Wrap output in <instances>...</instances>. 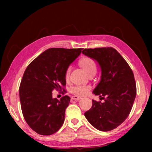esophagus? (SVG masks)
<instances>
[{"label":"esophagus","instance_id":"34e87169","mask_svg":"<svg viewBox=\"0 0 152 152\" xmlns=\"http://www.w3.org/2000/svg\"><path fill=\"white\" fill-rule=\"evenodd\" d=\"M82 98L78 96H72V99L75 100V101H79V100L81 99Z\"/></svg>","mask_w":152,"mask_h":152}]
</instances>
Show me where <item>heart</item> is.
Returning a JSON list of instances; mask_svg holds the SVG:
<instances>
[{
  "label": "heart",
  "mask_w": 152,
  "mask_h": 152,
  "mask_svg": "<svg viewBox=\"0 0 152 152\" xmlns=\"http://www.w3.org/2000/svg\"><path fill=\"white\" fill-rule=\"evenodd\" d=\"M80 64H81L83 69L85 70L86 72L88 74L93 72V71H96V66L95 61L89 57L83 58V59L80 61ZM71 70H72V68H71L70 66L68 67L65 74V78L66 80H69V78ZM89 89V86H75L72 87V89H71V91H72L74 94L78 96H83L86 95L87 93H88Z\"/></svg>",
  "instance_id": "heart-1"
}]
</instances>
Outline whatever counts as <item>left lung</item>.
Listing matches in <instances>:
<instances>
[{
  "instance_id": "left-lung-1",
  "label": "left lung",
  "mask_w": 152,
  "mask_h": 152,
  "mask_svg": "<svg viewBox=\"0 0 152 152\" xmlns=\"http://www.w3.org/2000/svg\"><path fill=\"white\" fill-rule=\"evenodd\" d=\"M82 53L96 61L101 69V80L93 93L107 97L104 102L92 100V107L85 112V117L99 131L114 129L125 120L133 107L137 94L133 71L112 48L84 49Z\"/></svg>"
}]
</instances>
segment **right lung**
Returning <instances> with one entry per match:
<instances>
[{
    "instance_id": "add662e5",
    "label": "right lung",
    "mask_w": 152,
    "mask_h": 152,
    "mask_svg": "<svg viewBox=\"0 0 152 152\" xmlns=\"http://www.w3.org/2000/svg\"><path fill=\"white\" fill-rule=\"evenodd\" d=\"M83 48H50L28 64L19 87L22 113L29 127L41 135H51L64 121L69 96L53 98L54 89L66 85V71Z\"/></svg>"
}]
</instances>
